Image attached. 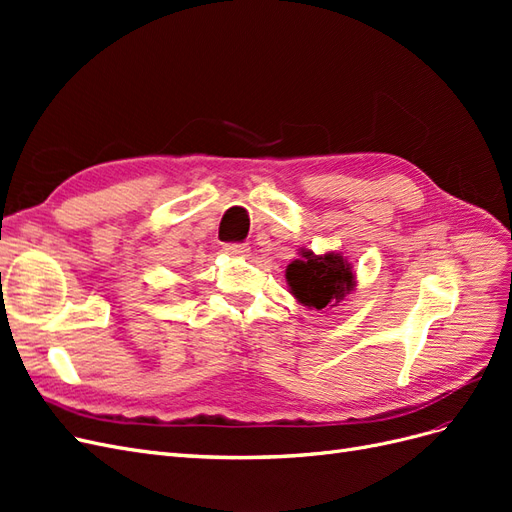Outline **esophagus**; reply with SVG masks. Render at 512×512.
I'll return each instance as SVG.
<instances>
[{"mask_svg": "<svg viewBox=\"0 0 512 512\" xmlns=\"http://www.w3.org/2000/svg\"><path fill=\"white\" fill-rule=\"evenodd\" d=\"M224 252L230 256H247L250 254V245L247 243H226Z\"/></svg>", "mask_w": 512, "mask_h": 512, "instance_id": "1", "label": "esophagus"}]
</instances>
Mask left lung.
Instances as JSON below:
<instances>
[{"instance_id": "8db88e82", "label": "left lung", "mask_w": 512, "mask_h": 512, "mask_svg": "<svg viewBox=\"0 0 512 512\" xmlns=\"http://www.w3.org/2000/svg\"><path fill=\"white\" fill-rule=\"evenodd\" d=\"M286 282L299 303L322 309L344 301L354 290V273L339 254L303 252V260H292L288 265Z\"/></svg>"}]
</instances>
